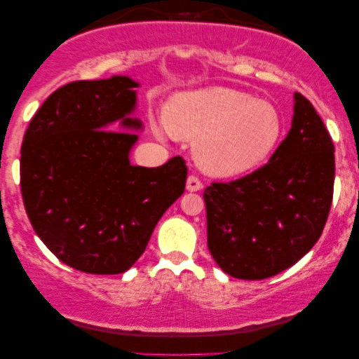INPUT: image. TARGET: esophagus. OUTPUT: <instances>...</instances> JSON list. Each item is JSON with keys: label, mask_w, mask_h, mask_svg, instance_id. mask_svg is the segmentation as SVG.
Returning <instances> with one entry per match:
<instances>
[{"label": "esophagus", "mask_w": 359, "mask_h": 359, "mask_svg": "<svg viewBox=\"0 0 359 359\" xmlns=\"http://www.w3.org/2000/svg\"><path fill=\"white\" fill-rule=\"evenodd\" d=\"M186 189L191 191V193H194V191H201L203 189V183H201L198 176L191 175L188 176V180H186Z\"/></svg>", "instance_id": "esophagus-1"}]
</instances>
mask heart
<instances>
[{"mask_svg": "<svg viewBox=\"0 0 359 359\" xmlns=\"http://www.w3.org/2000/svg\"><path fill=\"white\" fill-rule=\"evenodd\" d=\"M166 130L194 141L198 166L214 176L247 173L281 140L284 122L271 102L227 86L178 93L163 109ZM156 129L163 127L156 124Z\"/></svg>", "mask_w": 359, "mask_h": 359, "instance_id": "1", "label": "heart"}]
</instances>
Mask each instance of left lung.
<instances>
[{
	"label": "left lung",
	"mask_w": 359,
	"mask_h": 359,
	"mask_svg": "<svg viewBox=\"0 0 359 359\" xmlns=\"http://www.w3.org/2000/svg\"><path fill=\"white\" fill-rule=\"evenodd\" d=\"M311 101L294 93L291 130L262 168L204 191L208 247L224 273L264 279L291 268L320 238L335 155Z\"/></svg>",
	"instance_id": "1"
}]
</instances>
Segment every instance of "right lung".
<instances>
[{
  "label": "right lung",
  "mask_w": 359,
  "mask_h": 359,
  "mask_svg": "<svg viewBox=\"0 0 359 359\" xmlns=\"http://www.w3.org/2000/svg\"><path fill=\"white\" fill-rule=\"evenodd\" d=\"M140 83L114 75L73 81L39 107L21 147V193L34 230L68 266L121 274L145 252L165 210L184 193V160L130 165ZM121 130V133H116Z\"/></svg>",
  "instance_id": "right-lung-1"
}]
</instances>
